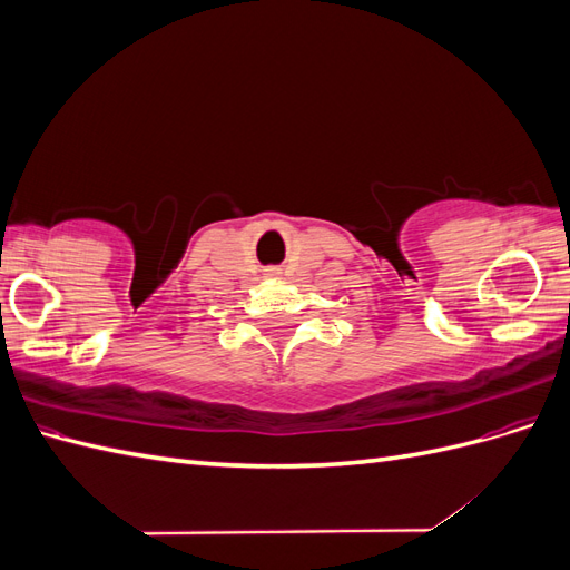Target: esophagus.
I'll list each match as a JSON object with an SVG mask.
<instances>
[{
	"mask_svg": "<svg viewBox=\"0 0 570 570\" xmlns=\"http://www.w3.org/2000/svg\"><path fill=\"white\" fill-rule=\"evenodd\" d=\"M271 275H278V271H275V268H271Z\"/></svg>",
	"mask_w": 570,
	"mask_h": 570,
	"instance_id": "esophagus-1",
	"label": "esophagus"
}]
</instances>
